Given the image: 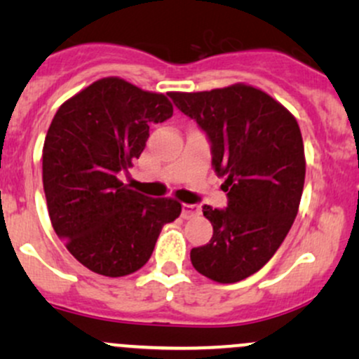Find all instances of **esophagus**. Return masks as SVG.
<instances>
[{
    "instance_id": "1",
    "label": "esophagus",
    "mask_w": 359,
    "mask_h": 359,
    "mask_svg": "<svg viewBox=\"0 0 359 359\" xmlns=\"http://www.w3.org/2000/svg\"><path fill=\"white\" fill-rule=\"evenodd\" d=\"M199 212H201L199 205H196V204H184L182 205L184 219H191V217H194V216H199Z\"/></svg>"
}]
</instances>
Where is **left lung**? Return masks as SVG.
I'll return each mask as SVG.
<instances>
[{"label": "left lung", "mask_w": 359, "mask_h": 359, "mask_svg": "<svg viewBox=\"0 0 359 359\" xmlns=\"http://www.w3.org/2000/svg\"><path fill=\"white\" fill-rule=\"evenodd\" d=\"M168 96L205 133L228 192L226 209L203 208L214 233L192 248L191 262L214 282H240L273 257L297 216L306 179L297 119L246 84Z\"/></svg>", "instance_id": "1"}]
</instances>
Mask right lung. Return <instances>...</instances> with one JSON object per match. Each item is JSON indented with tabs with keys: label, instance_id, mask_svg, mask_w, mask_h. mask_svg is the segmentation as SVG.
<instances>
[{
	"label": "right lung",
	"instance_id": "obj_1",
	"mask_svg": "<svg viewBox=\"0 0 359 359\" xmlns=\"http://www.w3.org/2000/svg\"><path fill=\"white\" fill-rule=\"evenodd\" d=\"M174 114L167 96L104 77L65 101L43 143L48 216L77 262L104 277H125L151 257L163 224L179 217L174 199L128 189L118 175L133 165L151 123Z\"/></svg>",
	"mask_w": 359,
	"mask_h": 359
}]
</instances>
